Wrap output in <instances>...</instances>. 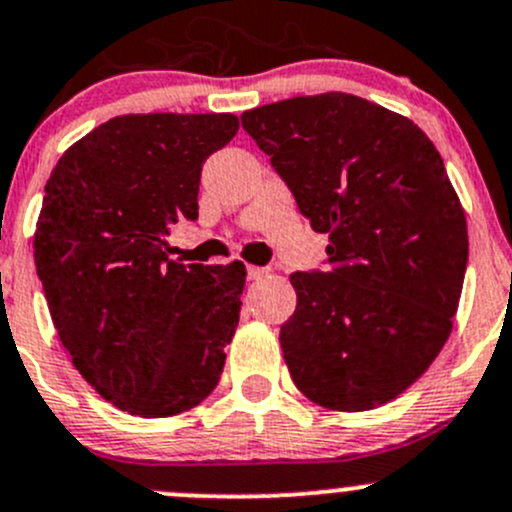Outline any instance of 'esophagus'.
<instances>
[{
  "label": "esophagus",
  "instance_id": "esophagus-1",
  "mask_svg": "<svg viewBox=\"0 0 512 512\" xmlns=\"http://www.w3.org/2000/svg\"><path fill=\"white\" fill-rule=\"evenodd\" d=\"M267 275H270V270H267V267H247V277H250L252 282L265 280Z\"/></svg>",
  "mask_w": 512,
  "mask_h": 512
}]
</instances>
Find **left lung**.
Returning <instances> with one entry per match:
<instances>
[{
	"instance_id": "obj_1",
	"label": "left lung",
	"mask_w": 512,
	"mask_h": 512,
	"mask_svg": "<svg viewBox=\"0 0 512 512\" xmlns=\"http://www.w3.org/2000/svg\"><path fill=\"white\" fill-rule=\"evenodd\" d=\"M242 128L329 232L332 270L289 275V376L324 409L389 404L451 337L466 275V213L441 153L414 121L342 91L252 108Z\"/></svg>"
}]
</instances>
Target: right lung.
I'll return each instance as SVG.
<instances>
[{"instance_id": "obj_1", "label": "right lung", "mask_w": 512, "mask_h": 512, "mask_svg": "<svg viewBox=\"0 0 512 512\" xmlns=\"http://www.w3.org/2000/svg\"><path fill=\"white\" fill-rule=\"evenodd\" d=\"M232 113H128L76 141L46 180L36 275L76 371L131 416L165 418L218 386L245 265H183L168 227L198 218L200 170Z\"/></svg>"}]
</instances>
